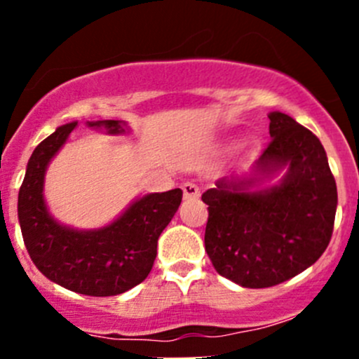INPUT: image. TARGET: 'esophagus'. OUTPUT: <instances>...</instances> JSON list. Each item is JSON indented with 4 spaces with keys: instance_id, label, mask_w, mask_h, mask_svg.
Returning <instances> with one entry per match:
<instances>
[{
    "instance_id": "1",
    "label": "esophagus",
    "mask_w": 359,
    "mask_h": 359,
    "mask_svg": "<svg viewBox=\"0 0 359 359\" xmlns=\"http://www.w3.org/2000/svg\"><path fill=\"white\" fill-rule=\"evenodd\" d=\"M182 191H184V200H196V198L200 196V187L193 182L182 184Z\"/></svg>"
}]
</instances>
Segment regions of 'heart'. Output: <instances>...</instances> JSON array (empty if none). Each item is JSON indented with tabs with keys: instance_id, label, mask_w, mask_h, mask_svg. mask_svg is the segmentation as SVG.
<instances>
[{
	"instance_id": "1",
	"label": "heart",
	"mask_w": 359,
	"mask_h": 359,
	"mask_svg": "<svg viewBox=\"0 0 359 359\" xmlns=\"http://www.w3.org/2000/svg\"><path fill=\"white\" fill-rule=\"evenodd\" d=\"M243 146L248 147V149H257V140L252 139V137H248V139L243 142Z\"/></svg>"
}]
</instances>
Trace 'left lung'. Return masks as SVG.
<instances>
[{
  "label": "left lung",
  "instance_id": "8db88e82",
  "mask_svg": "<svg viewBox=\"0 0 359 359\" xmlns=\"http://www.w3.org/2000/svg\"><path fill=\"white\" fill-rule=\"evenodd\" d=\"M269 121L273 140L250 172L222 177L201 196L206 253L220 276L245 288L274 287L313 266L330 243L337 212L320 139L280 111ZM280 171V183L259 187Z\"/></svg>",
  "mask_w": 359,
  "mask_h": 359
}]
</instances>
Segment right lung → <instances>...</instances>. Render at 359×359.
<instances>
[{
    "label": "right lung",
    "instance_id": "right-lung-1",
    "mask_svg": "<svg viewBox=\"0 0 359 359\" xmlns=\"http://www.w3.org/2000/svg\"><path fill=\"white\" fill-rule=\"evenodd\" d=\"M78 121L59 126L29 158L19 191V222L24 245L34 266L50 281L92 297L118 295L142 283L153 269L158 238L173 219L182 191L137 198L121 215L99 229H74L53 219L43 186L52 158L62 149ZM111 135L128 132L125 121H86Z\"/></svg>",
    "mask_w": 359,
    "mask_h": 359
}]
</instances>
